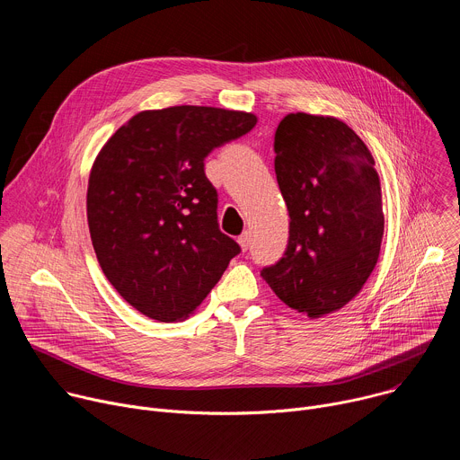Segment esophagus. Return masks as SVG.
I'll use <instances>...</instances> for the list:
<instances>
[{
	"instance_id": "34e87169",
	"label": "esophagus",
	"mask_w": 460,
	"mask_h": 460,
	"mask_svg": "<svg viewBox=\"0 0 460 460\" xmlns=\"http://www.w3.org/2000/svg\"><path fill=\"white\" fill-rule=\"evenodd\" d=\"M238 243H240L242 251H247V249H249V243H251V234H249V231H243V233L238 236Z\"/></svg>"
}]
</instances>
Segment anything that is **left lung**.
I'll list each match as a JSON object with an SVG mask.
<instances>
[{
	"mask_svg": "<svg viewBox=\"0 0 460 460\" xmlns=\"http://www.w3.org/2000/svg\"><path fill=\"white\" fill-rule=\"evenodd\" d=\"M273 147L289 240L260 275L286 305L320 318L351 302L376 266L380 178L366 144L335 116H284Z\"/></svg>",
	"mask_w": 460,
	"mask_h": 460,
	"instance_id": "8db88e82",
	"label": "left lung"
}]
</instances>
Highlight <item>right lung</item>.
Here are the masks:
<instances>
[{
  "label": "right lung",
  "instance_id": "1",
  "mask_svg": "<svg viewBox=\"0 0 460 460\" xmlns=\"http://www.w3.org/2000/svg\"><path fill=\"white\" fill-rule=\"evenodd\" d=\"M254 125L252 112L174 105L135 114L100 149L87 185L93 247L107 280L142 314L187 318L240 252L218 229L204 160Z\"/></svg>",
  "mask_w": 460,
  "mask_h": 460
}]
</instances>
